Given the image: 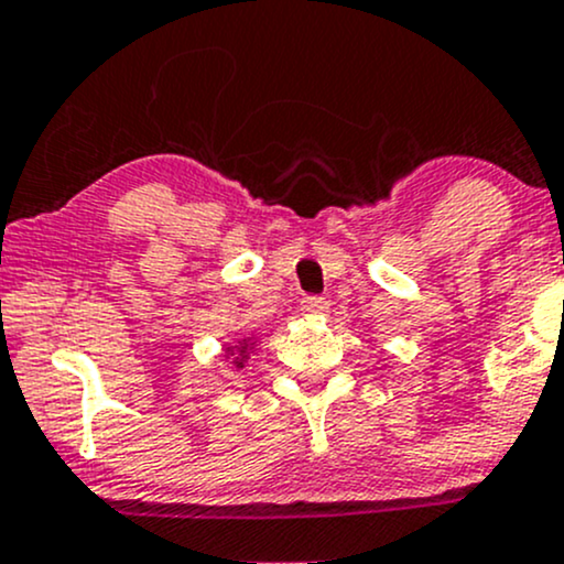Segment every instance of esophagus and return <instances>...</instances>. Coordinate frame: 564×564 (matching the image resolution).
<instances>
[{"instance_id":"esophagus-1","label":"esophagus","mask_w":564,"mask_h":564,"mask_svg":"<svg viewBox=\"0 0 564 564\" xmlns=\"http://www.w3.org/2000/svg\"><path fill=\"white\" fill-rule=\"evenodd\" d=\"M300 311L302 315H326L329 313V302H326L324 296H305V300L300 302Z\"/></svg>"}]
</instances>
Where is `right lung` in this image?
<instances>
[{
	"label": "right lung",
	"instance_id": "right-lung-1",
	"mask_svg": "<svg viewBox=\"0 0 564 564\" xmlns=\"http://www.w3.org/2000/svg\"><path fill=\"white\" fill-rule=\"evenodd\" d=\"M253 348H257V339H253V334H251V337H238L235 343H230L225 348V358H230L235 369H243L246 361H249V356L253 352Z\"/></svg>",
	"mask_w": 564,
	"mask_h": 564
}]
</instances>
